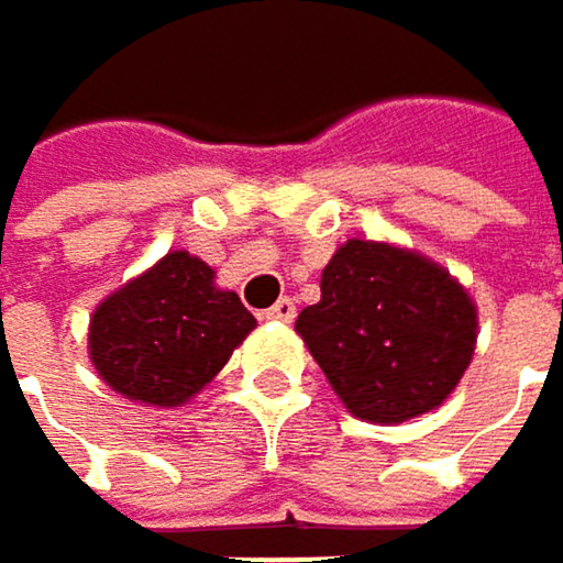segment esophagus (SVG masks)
Here are the masks:
<instances>
[{
  "instance_id": "1",
  "label": "esophagus",
  "mask_w": 563,
  "mask_h": 563,
  "mask_svg": "<svg viewBox=\"0 0 563 563\" xmlns=\"http://www.w3.org/2000/svg\"><path fill=\"white\" fill-rule=\"evenodd\" d=\"M263 317H266V320H276V323H290V320L297 317V303H294L290 297H284V300H276Z\"/></svg>"
}]
</instances>
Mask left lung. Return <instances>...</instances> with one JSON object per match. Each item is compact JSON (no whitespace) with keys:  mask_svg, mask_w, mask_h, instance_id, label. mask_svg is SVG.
Returning a JSON list of instances; mask_svg holds the SVG:
<instances>
[{"mask_svg":"<svg viewBox=\"0 0 563 563\" xmlns=\"http://www.w3.org/2000/svg\"><path fill=\"white\" fill-rule=\"evenodd\" d=\"M297 333L346 409L406 422L449 399L475 353V303L419 253L350 240L320 279Z\"/></svg>","mask_w":563,"mask_h":563,"instance_id":"left-lung-1","label":"left lung"}]
</instances>
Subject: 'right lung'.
Segmentation results:
<instances>
[{
    "label": "right lung",
    "mask_w": 563,
    "mask_h": 563,
    "mask_svg": "<svg viewBox=\"0 0 563 563\" xmlns=\"http://www.w3.org/2000/svg\"><path fill=\"white\" fill-rule=\"evenodd\" d=\"M253 327L240 297L213 287L203 260L174 250L95 310L88 350L114 393L180 406L223 369Z\"/></svg>",
    "instance_id": "add662e5"
}]
</instances>
